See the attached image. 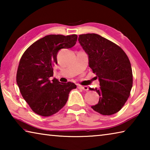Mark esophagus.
Wrapping results in <instances>:
<instances>
[{
	"mask_svg": "<svg viewBox=\"0 0 150 150\" xmlns=\"http://www.w3.org/2000/svg\"><path fill=\"white\" fill-rule=\"evenodd\" d=\"M78 87L79 88H81V89L83 91H88V87L87 86H82V85H79Z\"/></svg>",
	"mask_w": 150,
	"mask_h": 150,
	"instance_id": "1",
	"label": "esophagus"
}]
</instances>
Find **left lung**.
<instances>
[{"label": "left lung", "mask_w": 150, "mask_h": 150, "mask_svg": "<svg viewBox=\"0 0 150 150\" xmlns=\"http://www.w3.org/2000/svg\"><path fill=\"white\" fill-rule=\"evenodd\" d=\"M79 42L88 56V65L98 78L100 88H90L99 95L94 110L114 115L123 107L130 95L133 76L128 56L118 45L96 34H81Z\"/></svg>", "instance_id": "left-lung-1"}]
</instances>
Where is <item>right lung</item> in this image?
<instances>
[{"label":"right lung","mask_w":150,"mask_h":150,"mask_svg":"<svg viewBox=\"0 0 150 150\" xmlns=\"http://www.w3.org/2000/svg\"><path fill=\"white\" fill-rule=\"evenodd\" d=\"M77 35H47L32 44L22 55L16 73L20 93L32 110L42 116H50L60 110L67 103L69 94L77 86L60 83L54 75L61 49L74 46Z\"/></svg>","instance_id":"add662e5"}]
</instances>
